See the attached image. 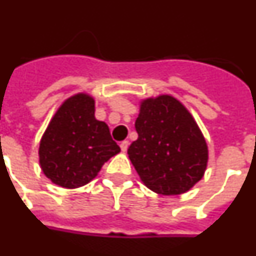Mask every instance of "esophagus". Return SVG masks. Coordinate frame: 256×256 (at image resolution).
<instances>
[{"label": "esophagus", "instance_id": "34e87169", "mask_svg": "<svg viewBox=\"0 0 256 256\" xmlns=\"http://www.w3.org/2000/svg\"><path fill=\"white\" fill-rule=\"evenodd\" d=\"M120 147H121V151L122 152H126V151H128V140L121 142V144H120Z\"/></svg>", "mask_w": 256, "mask_h": 256}]
</instances>
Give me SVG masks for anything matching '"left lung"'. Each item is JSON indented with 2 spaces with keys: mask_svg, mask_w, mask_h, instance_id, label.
I'll use <instances>...</instances> for the list:
<instances>
[{
  "mask_svg": "<svg viewBox=\"0 0 256 256\" xmlns=\"http://www.w3.org/2000/svg\"><path fill=\"white\" fill-rule=\"evenodd\" d=\"M138 139L128 158L142 182L161 195H180L204 176L208 147L184 105L170 95L140 102L135 121Z\"/></svg>",
  "mask_w": 256,
  "mask_h": 256,
  "instance_id": "left-lung-1",
  "label": "left lung"
}]
</instances>
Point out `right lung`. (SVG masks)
Masks as SVG:
<instances>
[{"instance_id":"add662e5","label":"right lung","mask_w":256,"mask_h":256,"mask_svg":"<svg viewBox=\"0 0 256 256\" xmlns=\"http://www.w3.org/2000/svg\"><path fill=\"white\" fill-rule=\"evenodd\" d=\"M121 151L108 124L95 118V100L80 92L52 117L38 147L42 170L54 184L76 188L91 182L104 162Z\"/></svg>"}]
</instances>
